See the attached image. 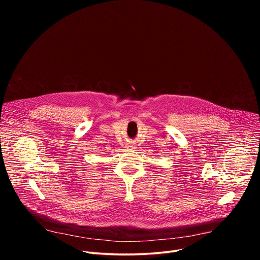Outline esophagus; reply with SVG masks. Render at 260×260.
<instances>
[{"instance_id":"1","label":"esophagus","mask_w":260,"mask_h":260,"mask_svg":"<svg viewBox=\"0 0 260 260\" xmlns=\"http://www.w3.org/2000/svg\"><path fill=\"white\" fill-rule=\"evenodd\" d=\"M126 148H132V149H134V148H136V146L134 144H127Z\"/></svg>"}]
</instances>
